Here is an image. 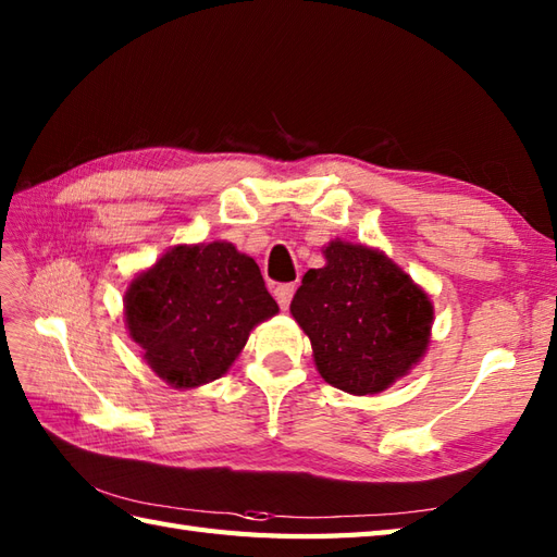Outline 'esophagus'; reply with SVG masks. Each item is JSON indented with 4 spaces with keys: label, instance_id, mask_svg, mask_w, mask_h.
Returning a JSON list of instances; mask_svg holds the SVG:
<instances>
[{
    "label": "esophagus",
    "instance_id": "obj_1",
    "mask_svg": "<svg viewBox=\"0 0 557 557\" xmlns=\"http://www.w3.org/2000/svg\"><path fill=\"white\" fill-rule=\"evenodd\" d=\"M294 292H297V287L292 285V282H287V285H277L275 287V299H277V304H280V309H289V304H292V297H294Z\"/></svg>",
    "mask_w": 557,
    "mask_h": 557
}]
</instances>
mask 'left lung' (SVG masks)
<instances>
[{"instance_id": "1", "label": "left lung", "mask_w": 557, "mask_h": 557, "mask_svg": "<svg viewBox=\"0 0 557 557\" xmlns=\"http://www.w3.org/2000/svg\"><path fill=\"white\" fill-rule=\"evenodd\" d=\"M289 311L311 339L318 371L349 395L393 385L431 339L429 297L393 260L361 244L325 246V265L306 272Z\"/></svg>"}]
</instances>
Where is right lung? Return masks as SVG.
<instances>
[{
  "label": "right lung",
  "mask_w": 557,
  "mask_h": 557,
  "mask_svg": "<svg viewBox=\"0 0 557 557\" xmlns=\"http://www.w3.org/2000/svg\"><path fill=\"white\" fill-rule=\"evenodd\" d=\"M124 309L150 369L174 387L215 381L280 311L256 260L227 242L174 246L132 282Z\"/></svg>",
  "instance_id": "right-lung-1"
}]
</instances>
